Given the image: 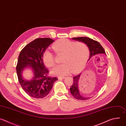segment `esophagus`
<instances>
[{
  "label": "esophagus",
  "mask_w": 126,
  "mask_h": 126,
  "mask_svg": "<svg viewBox=\"0 0 126 126\" xmlns=\"http://www.w3.org/2000/svg\"><path fill=\"white\" fill-rule=\"evenodd\" d=\"M58 79H64V77H62V76H59L58 77Z\"/></svg>",
  "instance_id": "esophagus-1"
}]
</instances>
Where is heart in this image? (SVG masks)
<instances>
[{
    "instance_id": "b5f03b06",
    "label": "heart",
    "mask_w": 126,
    "mask_h": 126,
    "mask_svg": "<svg viewBox=\"0 0 126 126\" xmlns=\"http://www.w3.org/2000/svg\"><path fill=\"white\" fill-rule=\"evenodd\" d=\"M57 54H63L62 64L54 68L52 74L64 76L70 73L80 70L84 65L89 55V48L84 42H75L67 39H60L52 46ZM43 61L46 66L51 67L55 64V58L52 53L46 50L43 53Z\"/></svg>"
}]
</instances>
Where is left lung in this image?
Listing matches in <instances>:
<instances>
[{
  "instance_id": "left-lung-1",
  "label": "left lung",
  "mask_w": 126,
  "mask_h": 126,
  "mask_svg": "<svg viewBox=\"0 0 126 126\" xmlns=\"http://www.w3.org/2000/svg\"><path fill=\"white\" fill-rule=\"evenodd\" d=\"M72 39L84 42L87 45L90 52L89 60L97 55L99 54H106L105 51L101 45L98 41L94 40L91 38L86 37H80L72 38ZM80 75L81 73L77 74L73 77V83L72 86L70 88V90L72 95L76 99L81 100H88L90 98L85 97L82 95L81 92L79 90V82Z\"/></svg>"
}]
</instances>
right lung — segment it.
Instances as JSON below:
<instances>
[{
  "mask_svg": "<svg viewBox=\"0 0 126 126\" xmlns=\"http://www.w3.org/2000/svg\"><path fill=\"white\" fill-rule=\"evenodd\" d=\"M54 41L49 38L36 39L26 45L19 54L16 66L18 79L23 90L31 97L38 99L46 97L54 83L58 80L56 77L48 76V70L42 59L44 52ZM28 67L33 73L30 80L25 79L22 76L24 70Z\"/></svg>",
  "mask_w": 126,
  "mask_h": 126,
  "instance_id": "obj_1",
  "label": "right lung"
}]
</instances>
